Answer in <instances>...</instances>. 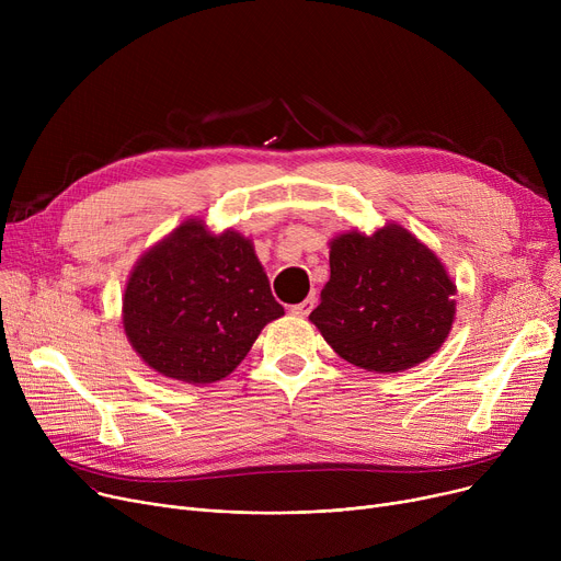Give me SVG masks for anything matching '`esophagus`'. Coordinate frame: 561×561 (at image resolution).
I'll return each instance as SVG.
<instances>
[{
  "mask_svg": "<svg viewBox=\"0 0 561 561\" xmlns=\"http://www.w3.org/2000/svg\"><path fill=\"white\" fill-rule=\"evenodd\" d=\"M313 305H316V293H311V296H309L305 302H300V305H293V307H290V313H293V316H300V318H305V316H309V313H311Z\"/></svg>",
  "mask_w": 561,
  "mask_h": 561,
  "instance_id": "esophagus-1",
  "label": "esophagus"
}]
</instances>
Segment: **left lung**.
<instances>
[{
	"mask_svg": "<svg viewBox=\"0 0 561 561\" xmlns=\"http://www.w3.org/2000/svg\"><path fill=\"white\" fill-rule=\"evenodd\" d=\"M330 271L309 318L345 362L400 373L432 357L448 339L455 284L407 229L387 225L373 236H336Z\"/></svg>",
	"mask_w": 561,
	"mask_h": 561,
	"instance_id": "1",
	"label": "left lung"
}]
</instances>
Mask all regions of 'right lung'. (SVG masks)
Listing matches in <instances>:
<instances>
[{
	"label": "right lung",
	"mask_w": 561,
	"mask_h": 561,
	"mask_svg": "<svg viewBox=\"0 0 561 561\" xmlns=\"http://www.w3.org/2000/svg\"><path fill=\"white\" fill-rule=\"evenodd\" d=\"M279 316L252 243L236 231L214 236L202 220L176 227L136 263L123 300L142 362L188 385L227 377Z\"/></svg>",
	"instance_id": "right-lung-1"
}]
</instances>
